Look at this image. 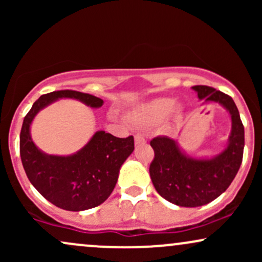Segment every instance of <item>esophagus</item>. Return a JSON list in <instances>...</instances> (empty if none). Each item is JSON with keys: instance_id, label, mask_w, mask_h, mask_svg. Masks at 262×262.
<instances>
[{"instance_id": "esophagus-1", "label": "esophagus", "mask_w": 262, "mask_h": 262, "mask_svg": "<svg viewBox=\"0 0 262 262\" xmlns=\"http://www.w3.org/2000/svg\"><path fill=\"white\" fill-rule=\"evenodd\" d=\"M134 141H135V145H141V144H145L146 143L145 138H144L143 135H140V134L135 135Z\"/></svg>"}]
</instances>
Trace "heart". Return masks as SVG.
<instances>
[{"instance_id":"obj_1","label":"heart","mask_w":262,"mask_h":262,"mask_svg":"<svg viewBox=\"0 0 262 262\" xmlns=\"http://www.w3.org/2000/svg\"><path fill=\"white\" fill-rule=\"evenodd\" d=\"M173 107H175V101L172 98H158L135 110L129 116V118L135 124H154L164 121L171 112H179V108Z\"/></svg>"}]
</instances>
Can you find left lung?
<instances>
[{"instance_id": "1", "label": "left lung", "mask_w": 262, "mask_h": 262, "mask_svg": "<svg viewBox=\"0 0 262 262\" xmlns=\"http://www.w3.org/2000/svg\"><path fill=\"white\" fill-rule=\"evenodd\" d=\"M192 89L204 103L217 102L230 113L231 133L227 148L212 159L183 154L169 137L150 141L155 154L149 167L152 185L162 198L180 207H200L221 196L239 171L245 144L244 125L233 98L209 86Z\"/></svg>"}]
</instances>
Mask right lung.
Wrapping results in <instances>:
<instances>
[{"label":"right lung","mask_w":262,"mask_h":262,"mask_svg":"<svg viewBox=\"0 0 262 262\" xmlns=\"http://www.w3.org/2000/svg\"><path fill=\"white\" fill-rule=\"evenodd\" d=\"M59 98H75L89 107L98 108L103 100L73 90L40 96L23 121L19 152L27 177L39 193L61 209L85 210L100 206L112 193L119 170L134 150V138H117L100 130L76 154L47 155L31 138V124L40 110Z\"/></svg>","instance_id":"right-lung-1"}]
</instances>
